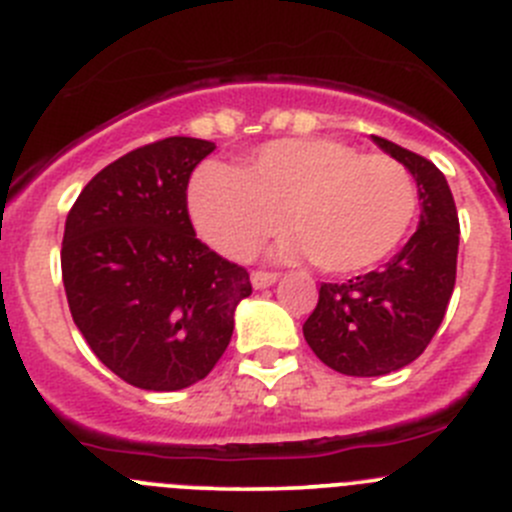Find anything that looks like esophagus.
Listing matches in <instances>:
<instances>
[{
  "instance_id": "esophagus-1",
  "label": "esophagus",
  "mask_w": 512,
  "mask_h": 512,
  "mask_svg": "<svg viewBox=\"0 0 512 512\" xmlns=\"http://www.w3.org/2000/svg\"><path fill=\"white\" fill-rule=\"evenodd\" d=\"M250 280H252V287H255V290H262V287H270V285H275V280H277V272H265V270H255L250 275Z\"/></svg>"
}]
</instances>
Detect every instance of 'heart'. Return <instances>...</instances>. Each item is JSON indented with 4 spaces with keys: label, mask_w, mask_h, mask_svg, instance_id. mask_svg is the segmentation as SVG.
<instances>
[{
    "label": "heart",
    "mask_w": 512,
    "mask_h": 512,
    "mask_svg": "<svg viewBox=\"0 0 512 512\" xmlns=\"http://www.w3.org/2000/svg\"><path fill=\"white\" fill-rule=\"evenodd\" d=\"M418 185L388 155H360L332 137L270 142L245 170L207 162L190 185V215L207 245L227 257L252 255L285 225L287 250L312 255L332 275L370 270L408 235Z\"/></svg>",
    "instance_id": "b5f03b06"
}]
</instances>
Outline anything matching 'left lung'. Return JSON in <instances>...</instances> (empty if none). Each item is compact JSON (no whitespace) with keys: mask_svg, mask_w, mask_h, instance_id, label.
Listing matches in <instances>:
<instances>
[{"mask_svg":"<svg viewBox=\"0 0 512 512\" xmlns=\"http://www.w3.org/2000/svg\"><path fill=\"white\" fill-rule=\"evenodd\" d=\"M372 140L418 182L420 225L380 270L322 282L302 325L312 352L352 377L388 375L423 355L448 310L458 270V210L445 175L395 142Z\"/></svg>","mask_w":512,"mask_h":512,"instance_id":"obj_1","label":"left lung"}]
</instances>
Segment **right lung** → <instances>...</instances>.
<instances>
[{
    "label": "right lung",
    "mask_w": 512,
    "mask_h": 512,
    "mask_svg": "<svg viewBox=\"0 0 512 512\" xmlns=\"http://www.w3.org/2000/svg\"><path fill=\"white\" fill-rule=\"evenodd\" d=\"M212 150L195 137L137 147L87 182L64 222L74 325L135 388L170 393L210 375L252 292L245 267L197 240L187 212L192 170Z\"/></svg>",
    "instance_id": "add662e5"
}]
</instances>
